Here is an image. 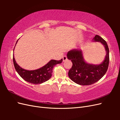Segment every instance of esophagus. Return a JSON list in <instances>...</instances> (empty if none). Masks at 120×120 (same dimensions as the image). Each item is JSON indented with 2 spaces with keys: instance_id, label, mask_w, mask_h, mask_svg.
<instances>
[{
  "instance_id": "esophagus-1",
  "label": "esophagus",
  "mask_w": 120,
  "mask_h": 120,
  "mask_svg": "<svg viewBox=\"0 0 120 120\" xmlns=\"http://www.w3.org/2000/svg\"><path fill=\"white\" fill-rule=\"evenodd\" d=\"M63 61H65L66 60H67V56H63Z\"/></svg>"
}]
</instances>
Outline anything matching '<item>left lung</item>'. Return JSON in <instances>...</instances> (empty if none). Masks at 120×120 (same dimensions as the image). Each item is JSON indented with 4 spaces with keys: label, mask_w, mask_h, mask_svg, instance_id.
I'll return each instance as SVG.
<instances>
[{
    "label": "left lung",
    "mask_w": 120,
    "mask_h": 120,
    "mask_svg": "<svg viewBox=\"0 0 120 120\" xmlns=\"http://www.w3.org/2000/svg\"><path fill=\"white\" fill-rule=\"evenodd\" d=\"M94 41L101 42L105 46L107 54L103 62L99 65L86 63L83 59L81 50L74 49L68 52V59L72 66L68 72L71 80L80 85H90L97 82L106 73L109 64V49L106 41L99 35H96Z\"/></svg>",
    "instance_id": "left-lung-1"
}]
</instances>
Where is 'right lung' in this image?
<instances>
[{
    "label": "right lung",
    "mask_w": 120,
    "mask_h": 120,
    "mask_svg": "<svg viewBox=\"0 0 120 120\" xmlns=\"http://www.w3.org/2000/svg\"><path fill=\"white\" fill-rule=\"evenodd\" d=\"M17 41L18 40L16 43ZM13 61L16 71L25 81L33 84H40L49 80L51 78L53 68L56 64L61 63L63 59L59 60H52L45 66L34 71H27L20 67L16 63L13 56Z\"/></svg>",
    "instance_id": "right-lung-1"
}]
</instances>
